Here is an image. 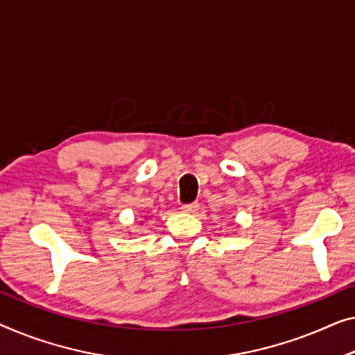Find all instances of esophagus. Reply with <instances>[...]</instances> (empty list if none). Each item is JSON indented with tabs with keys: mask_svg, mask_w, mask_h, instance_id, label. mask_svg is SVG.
<instances>
[{
	"mask_svg": "<svg viewBox=\"0 0 355 355\" xmlns=\"http://www.w3.org/2000/svg\"><path fill=\"white\" fill-rule=\"evenodd\" d=\"M183 211H188V214H194V211L199 210V204L198 202H191V204H183L182 205Z\"/></svg>",
	"mask_w": 355,
	"mask_h": 355,
	"instance_id": "esophagus-1",
	"label": "esophagus"
}]
</instances>
